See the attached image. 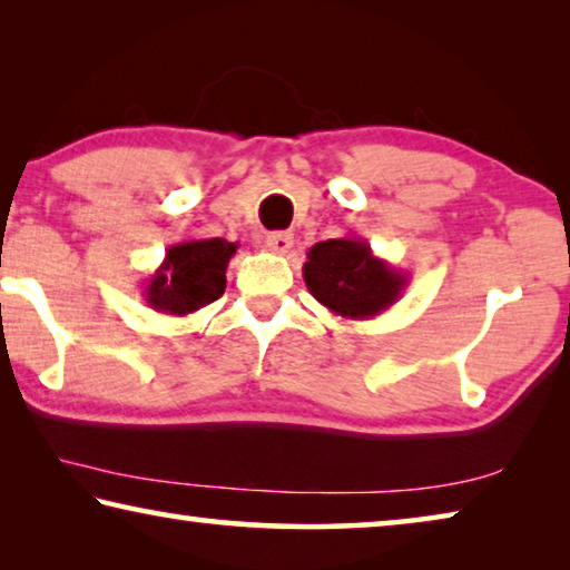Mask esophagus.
Segmentation results:
<instances>
[{"instance_id":"1","label":"esophagus","mask_w":570,"mask_h":570,"mask_svg":"<svg viewBox=\"0 0 570 570\" xmlns=\"http://www.w3.org/2000/svg\"><path fill=\"white\" fill-rule=\"evenodd\" d=\"M292 246H294V236L288 234V230H274V234L266 236V248L274 250V254H286Z\"/></svg>"}]
</instances>
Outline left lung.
Returning a JSON list of instances; mask_svg holds the SVG:
<instances>
[{
  "label": "left lung",
  "instance_id": "1",
  "mask_svg": "<svg viewBox=\"0 0 570 570\" xmlns=\"http://www.w3.org/2000/svg\"><path fill=\"white\" fill-rule=\"evenodd\" d=\"M304 282L312 296L342 320H372L407 288L410 274L372 254L360 236L320 240L306 250Z\"/></svg>",
  "mask_w": 570,
  "mask_h": 570
}]
</instances>
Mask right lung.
Here are the masks:
<instances>
[{
    "mask_svg": "<svg viewBox=\"0 0 570 570\" xmlns=\"http://www.w3.org/2000/svg\"><path fill=\"white\" fill-rule=\"evenodd\" d=\"M238 244L226 238L180 240L146 284V304L160 314L188 316L224 294L226 268Z\"/></svg>",
    "mask_w": 570,
    "mask_h": 570,
    "instance_id": "1",
    "label": "right lung"
}]
</instances>
